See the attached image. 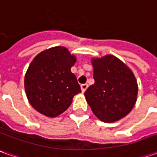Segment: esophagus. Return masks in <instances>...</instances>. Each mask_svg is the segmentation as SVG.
Masks as SVG:
<instances>
[{"label":"esophagus","instance_id":"34e87169","mask_svg":"<svg viewBox=\"0 0 157 157\" xmlns=\"http://www.w3.org/2000/svg\"><path fill=\"white\" fill-rule=\"evenodd\" d=\"M88 87V85L87 84H82L81 85V90L83 93H85L86 92V90L87 89Z\"/></svg>","mask_w":157,"mask_h":157}]
</instances>
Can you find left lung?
<instances>
[{
  "label": "left lung",
  "mask_w": 157,
  "mask_h": 157,
  "mask_svg": "<svg viewBox=\"0 0 157 157\" xmlns=\"http://www.w3.org/2000/svg\"><path fill=\"white\" fill-rule=\"evenodd\" d=\"M94 84L85 92L94 114L104 122L125 117L136 102L138 86L131 70L112 55L93 59Z\"/></svg>",
  "instance_id": "left-lung-1"
}]
</instances>
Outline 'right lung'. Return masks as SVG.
Returning a JSON list of instances; mask_svg holds the SVG:
<instances>
[{"mask_svg":"<svg viewBox=\"0 0 157 157\" xmlns=\"http://www.w3.org/2000/svg\"><path fill=\"white\" fill-rule=\"evenodd\" d=\"M76 57L64 47L57 46L41 52L28 68L24 86L29 103L48 117H56L81 93L76 76L71 71Z\"/></svg>","mask_w":157,"mask_h":157,"instance_id":"right-lung-1","label":"right lung"}]
</instances>
